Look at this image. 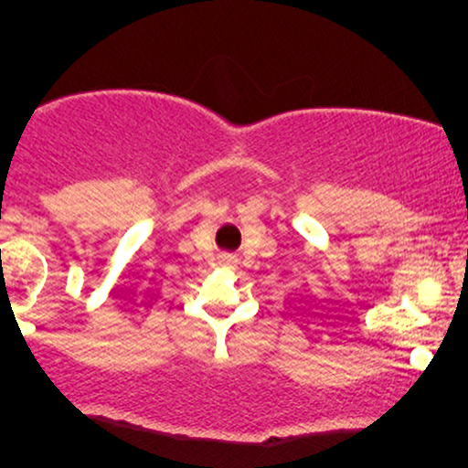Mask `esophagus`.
Wrapping results in <instances>:
<instances>
[{
	"label": "esophagus",
	"mask_w": 468,
	"mask_h": 468,
	"mask_svg": "<svg viewBox=\"0 0 468 468\" xmlns=\"http://www.w3.org/2000/svg\"><path fill=\"white\" fill-rule=\"evenodd\" d=\"M228 261H232V258H228Z\"/></svg>",
	"instance_id": "esophagus-1"
}]
</instances>
